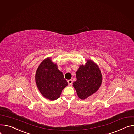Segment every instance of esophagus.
<instances>
[{"label": "esophagus", "instance_id": "obj_1", "mask_svg": "<svg viewBox=\"0 0 134 134\" xmlns=\"http://www.w3.org/2000/svg\"><path fill=\"white\" fill-rule=\"evenodd\" d=\"M68 85H69V86H71L72 85V83H73V80H68Z\"/></svg>", "mask_w": 134, "mask_h": 134}]
</instances>
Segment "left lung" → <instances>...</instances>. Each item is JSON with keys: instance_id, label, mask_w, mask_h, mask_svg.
<instances>
[{"instance_id": "left-lung-1", "label": "left lung", "mask_w": 134, "mask_h": 134, "mask_svg": "<svg viewBox=\"0 0 134 134\" xmlns=\"http://www.w3.org/2000/svg\"><path fill=\"white\" fill-rule=\"evenodd\" d=\"M77 80L73 83L79 98L84 100L95 93L101 86V71L94 62L88 60L85 65H81L76 73Z\"/></svg>"}]
</instances>
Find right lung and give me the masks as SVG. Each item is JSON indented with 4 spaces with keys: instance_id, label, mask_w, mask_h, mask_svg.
I'll list each match as a JSON object with an SVG mask.
<instances>
[{
    "instance_id": "add662e5",
    "label": "right lung",
    "mask_w": 134,
    "mask_h": 134,
    "mask_svg": "<svg viewBox=\"0 0 134 134\" xmlns=\"http://www.w3.org/2000/svg\"><path fill=\"white\" fill-rule=\"evenodd\" d=\"M35 81L41 94L51 101L58 99L62 90L68 85L64 74L50 58L44 60L39 65Z\"/></svg>"
}]
</instances>
